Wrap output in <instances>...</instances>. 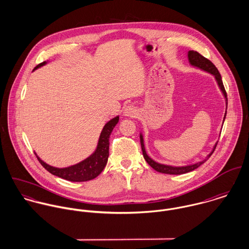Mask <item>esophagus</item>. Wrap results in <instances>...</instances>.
I'll return each instance as SVG.
<instances>
[{
	"instance_id": "1",
	"label": "esophagus",
	"mask_w": 249,
	"mask_h": 249,
	"mask_svg": "<svg viewBox=\"0 0 249 249\" xmlns=\"http://www.w3.org/2000/svg\"><path fill=\"white\" fill-rule=\"evenodd\" d=\"M136 109L135 107H132V106H128V107L124 108V115L125 116H128V117H135L136 115Z\"/></svg>"
}]
</instances>
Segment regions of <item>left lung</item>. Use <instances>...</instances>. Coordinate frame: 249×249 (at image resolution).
<instances>
[{"instance_id":"obj_1","label":"left lung","mask_w":249,"mask_h":249,"mask_svg":"<svg viewBox=\"0 0 249 249\" xmlns=\"http://www.w3.org/2000/svg\"><path fill=\"white\" fill-rule=\"evenodd\" d=\"M188 58H189V62L191 65L195 66V67H197L203 71H208L210 73H212L224 98H225V101H226V108H227V94H226V91L224 89V86H223V83H222V79H221V75L219 73L218 70L216 69V67L213 65V63L207 59L206 57H204L203 55H201L199 53L197 52H195V51H189L188 53ZM225 116H226V111H225V114H224V118H223V122L225 120ZM140 141H141V146H142V155H143V158L145 159V161L147 162V164L152 168L154 169L155 171L159 172V173H162V174H167V175H183V174H187L189 172H192L196 169H197L200 165H202L207 159H209V157L213 154V150L215 149V146L217 144V142H215L214 146H213V150L210 152V154L206 157V159H204L203 161H200V162H197L194 165H189V166H183V167H173V166H168V165H163V164H159L155 161H153L145 152V149H144V144H143V139H142V134L140 135Z\"/></svg>"}]
</instances>
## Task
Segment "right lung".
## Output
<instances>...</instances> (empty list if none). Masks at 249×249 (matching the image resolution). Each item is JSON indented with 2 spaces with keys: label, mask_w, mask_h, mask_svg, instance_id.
<instances>
[{
  "label": "right lung",
  "mask_w": 249,
  "mask_h": 249,
  "mask_svg": "<svg viewBox=\"0 0 249 249\" xmlns=\"http://www.w3.org/2000/svg\"><path fill=\"white\" fill-rule=\"evenodd\" d=\"M45 64H46V61L38 64L35 68V70ZM118 122H119V116L113 118L107 123L101 133L98 146L95 152L91 156H89L88 158H86L85 160L81 161L78 164H75L68 168L59 169V168H54L46 164L37 155L36 157L40 162V164L49 173H51L53 176L66 179L71 182H83V181L92 180L97 178L107 166L108 155H109V137L111 135L113 128L118 124Z\"/></svg>",
  "instance_id": "1"
}]
</instances>
